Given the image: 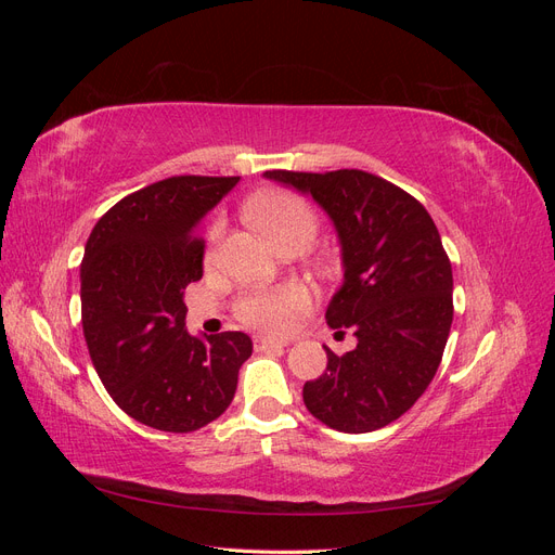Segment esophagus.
Masks as SVG:
<instances>
[{
	"label": "esophagus",
	"instance_id": "obj_1",
	"mask_svg": "<svg viewBox=\"0 0 555 555\" xmlns=\"http://www.w3.org/2000/svg\"><path fill=\"white\" fill-rule=\"evenodd\" d=\"M287 345H289L287 340H275V338H257L255 340L257 349H263V347H287Z\"/></svg>",
	"mask_w": 555,
	"mask_h": 555
}]
</instances>
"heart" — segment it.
Wrapping results in <instances>:
<instances>
[{
  "label": "heart",
  "mask_w": 555,
  "mask_h": 555,
  "mask_svg": "<svg viewBox=\"0 0 555 555\" xmlns=\"http://www.w3.org/2000/svg\"><path fill=\"white\" fill-rule=\"evenodd\" d=\"M247 222L261 231L275 247L306 245L317 233V212L306 198L282 190H266L245 204ZM222 238V224H215L208 236V257L215 255ZM310 306V294L300 284L257 287L236 300V314L243 324L263 331H287L294 317Z\"/></svg>",
  "instance_id": "1"
}]
</instances>
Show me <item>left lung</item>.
<instances>
[{"mask_svg": "<svg viewBox=\"0 0 555 555\" xmlns=\"http://www.w3.org/2000/svg\"><path fill=\"white\" fill-rule=\"evenodd\" d=\"M263 176L310 194L343 247L345 280L326 322L354 331L357 347L343 357L324 347L326 371L306 382V408L340 433L389 426L428 389L449 338L453 278L438 227L405 190L359 169Z\"/></svg>", "mask_w": 555, "mask_h": 555, "instance_id": "obj_1", "label": "left lung"}]
</instances>
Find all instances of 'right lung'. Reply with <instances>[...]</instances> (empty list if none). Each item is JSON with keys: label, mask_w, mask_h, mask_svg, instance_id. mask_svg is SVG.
I'll return each instance as SVG.
<instances>
[{"label": "right lung", "mask_w": 555, "mask_h": 555, "mask_svg": "<svg viewBox=\"0 0 555 555\" xmlns=\"http://www.w3.org/2000/svg\"><path fill=\"white\" fill-rule=\"evenodd\" d=\"M241 178L173 176L99 220L80 263L82 333L106 391L137 422L192 433L233 400L251 340L190 335L184 287L204 275L198 227Z\"/></svg>", "instance_id": "1"}]
</instances>
